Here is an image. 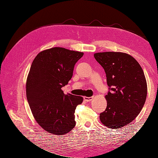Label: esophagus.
I'll use <instances>...</instances> for the list:
<instances>
[{
	"label": "esophagus",
	"instance_id": "34e87169",
	"mask_svg": "<svg viewBox=\"0 0 158 158\" xmlns=\"http://www.w3.org/2000/svg\"><path fill=\"white\" fill-rule=\"evenodd\" d=\"M92 99H93V97H86V96L84 97V99L85 102H91L92 100Z\"/></svg>",
	"mask_w": 158,
	"mask_h": 158
}]
</instances>
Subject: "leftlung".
I'll return each mask as SVG.
<instances>
[{"label": "left lung", "mask_w": 158, "mask_h": 158, "mask_svg": "<svg viewBox=\"0 0 158 158\" xmlns=\"http://www.w3.org/2000/svg\"><path fill=\"white\" fill-rule=\"evenodd\" d=\"M94 57L106 72L109 87L107 107L100 113V121L110 128L126 126L138 115L146 102L144 71L135 58L125 52H97Z\"/></svg>", "instance_id": "obj_1"}]
</instances>
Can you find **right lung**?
Wrapping results in <instances>:
<instances>
[{"instance_id":"right-lung-1","label":"right lung","mask_w":158,"mask_h":158,"mask_svg":"<svg viewBox=\"0 0 158 158\" xmlns=\"http://www.w3.org/2000/svg\"><path fill=\"white\" fill-rule=\"evenodd\" d=\"M84 53L63 47L40 52L33 60L26 81V97L35 121L47 132L63 135L75 127V109L83 98L65 95L74 65Z\"/></svg>"}]
</instances>
